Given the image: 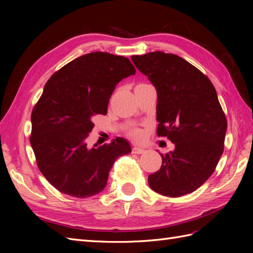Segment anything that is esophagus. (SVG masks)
<instances>
[{"instance_id": "34e87169", "label": "esophagus", "mask_w": 253, "mask_h": 253, "mask_svg": "<svg viewBox=\"0 0 253 253\" xmlns=\"http://www.w3.org/2000/svg\"><path fill=\"white\" fill-rule=\"evenodd\" d=\"M144 152V149H142V148H139V147H133L132 148V153H135V154H141V153H143Z\"/></svg>"}]
</instances>
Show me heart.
<instances>
[{
  "label": "heart",
  "mask_w": 253,
  "mask_h": 253,
  "mask_svg": "<svg viewBox=\"0 0 253 253\" xmlns=\"http://www.w3.org/2000/svg\"><path fill=\"white\" fill-rule=\"evenodd\" d=\"M132 136L135 137V138H139L140 137V132L139 131H137V130H135V131H132Z\"/></svg>",
  "instance_id": "b5f03b06"
}]
</instances>
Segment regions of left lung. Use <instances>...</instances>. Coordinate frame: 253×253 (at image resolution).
Instances as JSON below:
<instances>
[{
	"label": "left lung",
	"instance_id": "obj_1",
	"mask_svg": "<svg viewBox=\"0 0 253 253\" xmlns=\"http://www.w3.org/2000/svg\"><path fill=\"white\" fill-rule=\"evenodd\" d=\"M131 61L157 89L158 136L175 144L161 154L162 166L149 175V186L166 197L191 193L213 174L224 151L227 121L216 90L178 55L155 51Z\"/></svg>",
	"mask_w": 253,
	"mask_h": 253
}]
</instances>
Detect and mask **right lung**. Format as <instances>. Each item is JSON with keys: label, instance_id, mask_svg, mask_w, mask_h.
<instances>
[{"label": "right lung", "instance_id": "obj_1", "mask_svg": "<svg viewBox=\"0 0 253 253\" xmlns=\"http://www.w3.org/2000/svg\"><path fill=\"white\" fill-rule=\"evenodd\" d=\"M127 57L92 52L53 74L31 114L30 144L38 168L58 191L88 198L104 189L115 160L131 152L126 139L88 148L96 115H105L122 79L135 75Z\"/></svg>", "mask_w": 253, "mask_h": 253}]
</instances>
